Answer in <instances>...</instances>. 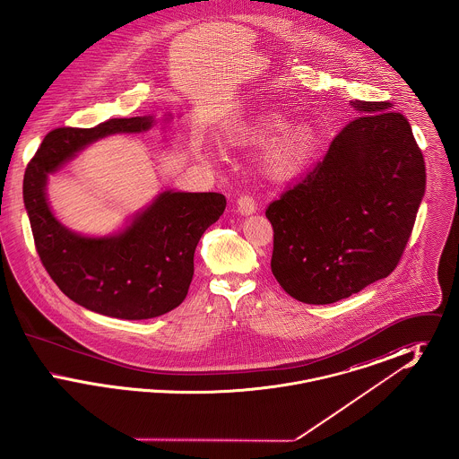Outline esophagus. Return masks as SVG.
I'll use <instances>...</instances> for the list:
<instances>
[{"label": "esophagus", "instance_id": "obj_1", "mask_svg": "<svg viewBox=\"0 0 459 459\" xmlns=\"http://www.w3.org/2000/svg\"><path fill=\"white\" fill-rule=\"evenodd\" d=\"M238 210H239L240 215H244V217L253 215L256 212V201L251 196H240L238 199Z\"/></svg>", "mask_w": 459, "mask_h": 459}]
</instances>
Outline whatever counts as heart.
<instances>
[{
	"instance_id": "heart-1",
	"label": "heart",
	"mask_w": 459,
	"mask_h": 459,
	"mask_svg": "<svg viewBox=\"0 0 459 459\" xmlns=\"http://www.w3.org/2000/svg\"><path fill=\"white\" fill-rule=\"evenodd\" d=\"M289 127V122L279 113H258L234 129V137L239 141L263 143L281 135L272 143L266 154L268 169L277 177H292L298 174L315 150V135L306 126ZM285 131V133L283 132Z\"/></svg>"
}]
</instances>
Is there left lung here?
<instances>
[{"instance_id":"left-lung-1","label":"left lung","mask_w":459,"mask_h":459,"mask_svg":"<svg viewBox=\"0 0 459 459\" xmlns=\"http://www.w3.org/2000/svg\"><path fill=\"white\" fill-rule=\"evenodd\" d=\"M356 117L324 161L266 208L272 272L289 296L330 305L385 279L411 236L425 161L404 115L350 101Z\"/></svg>"}]
</instances>
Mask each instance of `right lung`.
<instances>
[{
    "label": "right lung",
    "mask_w": 459,
    "mask_h": 459,
    "mask_svg": "<svg viewBox=\"0 0 459 459\" xmlns=\"http://www.w3.org/2000/svg\"><path fill=\"white\" fill-rule=\"evenodd\" d=\"M174 117H163L169 124ZM156 126L153 115L111 118L92 129L49 132L23 175V204L38 255L49 277L74 303L89 311L148 320L180 305L195 275V251L220 219L225 196L167 189L108 236H84L51 212L48 178L89 144L113 134H139Z\"/></svg>",
    "instance_id": "obj_1"
}]
</instances>
